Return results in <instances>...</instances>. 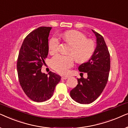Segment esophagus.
<instances>
[{"label": "esophagus", "instance_id": "obj_1", "mask_svg": "<svg viewBox=\"0 0 128 128\" xmlns=\"http://www.w3.org/2000/svg\"><path fill=\"white\" fill-rule=\"evenodd\" d=\"M68 78H69V76H62V78H62V80H66Z\"/></svg>", "mask_w": 128, "mask_h": 128}]
</instances>
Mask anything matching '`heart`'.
<instances>
[{
  "label": "heart",
  "instance_id": "1",
  "mask_svg": "<svg viewBox=\"0 0 128 128\" xmlns=\"http://www.w3.org/2000/svg\"><path fill=\"white\" fill-rule=\"evenodd\" d=\"M63 37L66 42L71 45L68 52L72 55L78 63H84L88 60L93 55L96 48V44L93 40L87 39L84 33L78 31H66ZM60 40L57 36H54L49 42V52L54 55L58 52ZM71 55H57L52 58L50 64L53 69L60 74H66L72 67L74 63Z\"/></svg>",
  "mask_w": 128,
  "mask_h": 128
}]
</instances>
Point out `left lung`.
I'll return each instance as SVG.
<instances>
[{
  "mask_svg": "<svg viewBox=\"0 0 128 128\" xmlns=\"http://www.w3.org/2000/svg\"><path fill=\"white\" fill-rule=\"evenodd\" d=\"M97 38V47L88 62L80 64L78 70L87 73V78H78V84L70 92V97L80 104H90L102 93L108 80L110 55L103 36L92 30Z\"/></svg>",
  "mask_w": 128,
  "mask_h": 128,
  "instance_id": "left-lung-1",
  "label": "left lung"
}]
</instances>
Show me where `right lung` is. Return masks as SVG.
Here are the masks:
<instances>
[{"label":"right lung","instance_id":"obj_1","mask_svg":"<svg viewBox=\"0 0 128 128\" xmlns=\"http://www.w3.org/2000/svg\"><path fill=\"white\" fill-rule=\"evenodd\" d=\"M52 27H41L28 34L24 39L17 62L20 84L31 100L43 102L54 94L60 76L50 72H41L44 59L48 54V36Z\"/></svg>","mask_w":128,"mask_h":128}]
</instances>
